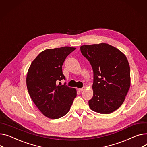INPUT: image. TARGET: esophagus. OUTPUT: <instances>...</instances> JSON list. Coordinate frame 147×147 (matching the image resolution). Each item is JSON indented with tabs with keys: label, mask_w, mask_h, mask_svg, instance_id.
I'll return each mask as SVG.
<instances>
[{
	"label": "esophagus",
	"mask_w": 147,
	"mask_h": 147,
	"mask_svg": "<svg viewBox=\"0 0 147 147\" xmlns=\"http://www.w3.org/2000/svg\"><path fill=\"white\" fill-rule=\"evenodd\" d=\"M78 90H79V92H82L83 90H84V88H79V89H78Z\"/></svg>",
	"instance_id": "34e87169"
}]
</instances>
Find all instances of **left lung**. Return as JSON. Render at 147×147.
<instances>
[{
	"label": "left lung",
	"instance_id": "1",
	"mask_svg": "<svg viewBox=\"0 0 147 147\" xmlns=\"http://www.w3.org/2000/svg\"><path fill=\"white\" fill-rule=\"evenodd\" d=\"M80 51L93 71L90 108L103 114L114 112L123 103L131 86L130 67L125 55L106 43L82 45Z\"/></svg>",
	"mask_w": 147,
	"mask_h": 147
}]
</instances>
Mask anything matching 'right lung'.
Wrapping results in <instances>:
<instances>
[{
  "label": "right lung",
  "mask_w": 147,
  "mask_h": 147,
  "mask_svg": "<svg viewBox=\"0 0 147 147\" xmlns=\"http://www.w3.org/2000/svg\"><path fill=\"white\" fill-rule=\"evenodd\" d=\"M75 49L70 47L47 49L38 54L29 68L26 76L28 93L39 110L47 118L55 119L66 115L77 96L74 88L65 84H57L65 79L62 65Z\"/></svg>",
  "instance_id": "1"
}]
</instances>
